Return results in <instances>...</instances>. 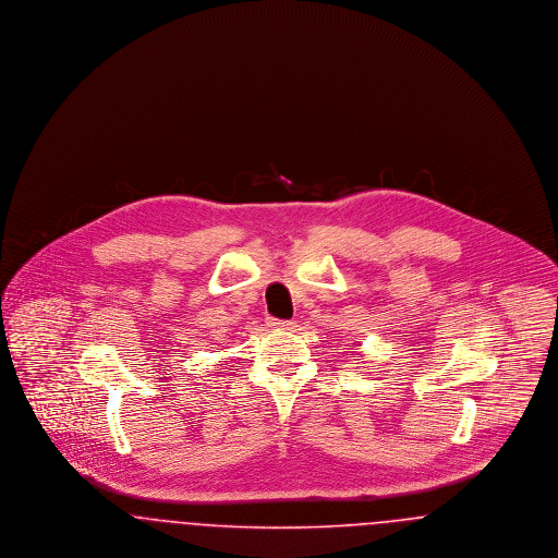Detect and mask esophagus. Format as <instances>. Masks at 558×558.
<instances>
[{"mask_svg": "<svg viewBox=\"0 0 558 558\" xmlns=\"http://www.w3.org/2000/svg\"><path fill=\"white\" fill-rule=\"evenodd\" d=\"M267 324L271 326V328H291L292 322L291 319H278V318H269L267 319Z\"/></svg>", "mask_w": 558, "mask_h": 558, "instance_id": "1", "label": "esophagus"}]
</instances>
